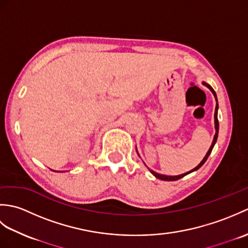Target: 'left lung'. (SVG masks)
<instances>
[{
  "mask_svg": "<svg viewBox=\"0 0 248 248\" xmlns=\"http://www.w3.org/2000/svg\"><path fill=\"white\" fill-rule=\"evenodd\" d=\"M202 85H204L205 87H208L210 91L212 92V93H213V96H214V98H215V100H217V107H215V113H214V128H215V134H214V138H213V141H212V144H211V147H210L209 148V150H208V152H207V155H204V157L202 159V161L199 163V164L195 167V168H193L192 170H189V171H187V172H184V173H181V175H178V176H166V175H162V173H157V172H155V170H150L149 168V170H150V172L152 173V175H154L155 178H157V179H161V180H164V181H176V180H178V179H181V178H183L184 176H186V175H188V173H191V172H193V171H195V170H199L200 167H202L203 164H204V162L207 161V159L209 157V155H210V154H211V151H212V149H213V147H214V145H215V143H217V136H218V119H217V109H218V104H217V93H215V92H214V89L209 85L208 83H205V82H202ZM136 152H138V149H136ZM138 155H139V156H140V154L138 152ZM145 164V163H144ZM146 165V164H145Z\"/></svg>",
  "mask_w": 248,
  "mask_h": 248,
  "instance_id": "left-lung-1",
  "label": "left lung"
}]
</instances>
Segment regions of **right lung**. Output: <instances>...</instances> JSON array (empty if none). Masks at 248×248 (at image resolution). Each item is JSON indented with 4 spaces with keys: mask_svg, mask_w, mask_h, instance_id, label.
Wrapping results in <instances>:
<instances>
[{
    "mask_svg": "<svg viewBox=\"0 0 248 248\" xmlns=\"http://www.w3.org/2000/svg\"><path fill=\"white\" fill-rule=\"evenodd\" d=\"M53 171H56V170H53Z\"/></svg>",
    "mask_w": 248,
    "mask_h": 248,
    "instance_id": "right-lung-1",
    "label": "right lung"
}]
</instances>
